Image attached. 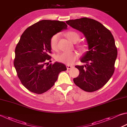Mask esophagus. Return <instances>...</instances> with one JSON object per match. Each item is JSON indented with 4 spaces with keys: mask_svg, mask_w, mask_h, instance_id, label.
Segmentation results:
<instances>
[{
    "mask_svg": "<svg viewBox=\"0 0 127 127\" xmlns=\"http://www.w3.org/2000/svg\"><path fill=\"white\" fill-rule=\"evenodd\" d=\"M73 65H66V68L67 69H70L72 68H73Z\"/></svg>",
    "mask_w": 127,
    "mask_h": 127,
    "instance_id": "1",
    "label": "esophagus"
}]
</instances>
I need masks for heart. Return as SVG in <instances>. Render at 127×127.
<instances>
[{"label": "heart", "instance_id": "b5f03b06", "mask_svg": "<svg viewBox=\"0 0 127 127\" xmlns=\"http://www.w3.org/2000/svg\"><path fill=\"white\" fill-rule=\"evenodd\" d=\"M66 37L71 42H77L79 39V34L76 32L69 31L66 33ZM59 35L58 34H54L51 37L50 40V46L52 50L56 51L58 48V41ZM78 58V54L75 53H66L63 52L58 54L56 56V59L62 63L66 64H71Z\"/></svg>", "mask_w": 127, "mask_h": 127}]
</instances>
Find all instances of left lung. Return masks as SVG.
<instances>
[{"label": "left lung", "instance_id": "8db88e82", "mask_svg": "<svg viewBox=\"0 0 127 127\" xmlns=\"http://www.w3.org/2000/svg\"><path fill=\"white\" fill-rule=\"evenodd\" d=\"M66 23L85 36L88 50L80 59L84 65H76L79 75L74 78L75 85L87 92L101 89L115 71L117 49L110 31L95 20L83 17Z\"/></svg>", "mask_w": 127, "mask_h": 127}]
</instances>
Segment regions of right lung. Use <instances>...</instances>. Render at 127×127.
Wrapping results in <instances>:
<instances>
[{
    "mask_svg": "<svg viewBox=\"0 0 127 127\" xmlns=\"http://www.w3.org/2000/svg\"><path fill=\"white\" fill-rule=\"evenodd\" d=\"M67 27L63 21L43 20L22 34L15 51L14 64L22 84L32 93L41 94L48 91L59 74L66 70L64 64H49L47 61L51 58V37Z\"/></svg>",
    "mask_w": 127,
    "mask_h": 127,
    "instance_id": "right-lung-1",
    "label": "right lung"
}]
</instances>
